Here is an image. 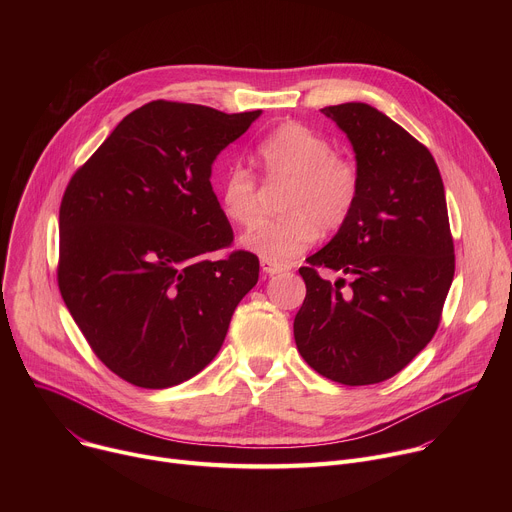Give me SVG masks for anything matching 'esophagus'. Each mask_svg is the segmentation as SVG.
Returning a JSON list of instances; mask_svg holds the SVG:
<instances>
[{"instance_id": "esophagus-1", "label": "esophagus", "mask_w": 512, "mask_h": 512, "mask_svg": "<svg viewBox=\"0 0 512 512\" xmlns=\"http://www.w3.org/2000/svg\"><path fill=\"white\" fill-rule=\"evenodd\" d=\"M261 269H263V273H267V275H277V273L285 271V269H287V265H279V263H273V261L261 259Z\"/></svg>"}]
</instances>
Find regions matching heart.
<instances>
[{
  "instance_id": "obj_1",
  "label": "heart",
  "mask_w": 512,
  "mask_h": 512,
  "mask_svg": "<svg viewBox=\"0 0 512 512\" xmlns=\"http://www.w3.org/2000/svg\"><path fill=\"white\" fill-rule=\"evenodd\" d=\"M269 182H289L283 216L263 218L243 237L261 259L285 263L304 253L320 235L340 231L356 206L360 174L354 162L336 156L334 145L300 123H283L257 148ZM218 204L231 223L247 227L261 212L259 180L233 166L218 184Z\"/></svg>"
}]
</instances>
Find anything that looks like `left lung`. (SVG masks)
<instances>
[{"instance_id": "obj_1", "label": "left lung", "mask_w": 512, "mask_h": 512, "mask_svg": "<svg viewBox=\"0 0 512 512\" xmlns=\"http://www.w3.org/2000/svg\"><path fill=\"white\" fill-rule=\"evenodd\" d=\"M348 135L360 192L348 223L300 267L306 300L294 320L300 354L350 385L391 379L442 320L456 255L444 182L429 150L367 103L324 107ZM338 272L336 282L322 278Z\"/></svg>"}]
</instances>
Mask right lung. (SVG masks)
Listing matches in <instances>:
<instances>
[{
	"label": "right lung",
	"instance_id": "right-lung-1",
	"mask_svg": "<svg viewBox=\"0 0 512 512\" xmlns=\"http://www.w3.org/2000/svg\"><path fill=\"white\" fill-rule=\"evenodd\" d=\"M261 111L152 101L75 172L60 202V296L105 367L143 389L200 373L259 279L210 184V166Z\"/></svg>",
	"mask_w": 512,
	"mask_h": 512
}]
</instances>
